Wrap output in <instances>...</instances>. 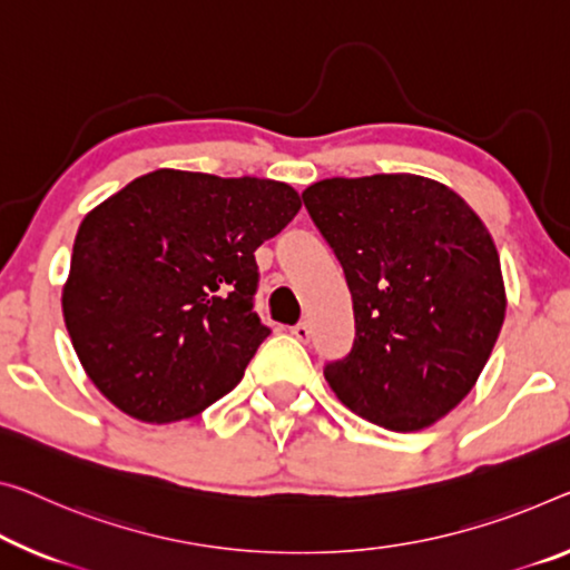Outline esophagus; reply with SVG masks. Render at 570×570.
<instances>
[{"label": "esophagus", "instance_id": "34e87169", "mask_svg": "<svg viewBox=\"0 0 570 570\" xmlns=\"http://www.w3.org/2000/svg\"><path fill=\"white\" fill-rule=\"evenodd\" d=\"M291 334L297 338V341H311V326L305 321L295 323V326L291 328Z\"/></svg>", "mask_w": 570, "mask_h": 570}]
</instances>
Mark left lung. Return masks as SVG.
<instances>
[{
    "instance_id": "left-lung-1",
    "label": "left lung",
    "mask_w": 570,
    "mask_h": 570,
    "mask_svg": "<svg viewBox=\"0 0 570 570\" xmlns=\"http://www.w3.org/2000/svg\"><path fill=\"white\" fill-rule=\"evenodd\" d=\"M303 204L354 303L352 352L323 366L348 410L410 433L474 387L504 323L497 247L466 200L410 173L328 178Z\"/></svg>"
}]
</instances>
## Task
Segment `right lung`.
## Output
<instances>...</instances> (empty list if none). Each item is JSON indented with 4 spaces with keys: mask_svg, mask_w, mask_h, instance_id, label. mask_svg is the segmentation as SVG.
<instances>
[{
    "mask_svg": "<svg viewBox=\"0 0 570 570\" xmlns=\"http://www.w3.org/2000/svg\"><path fill=\"white\" fill-rule=\"evenodd\" d=\"M277 180L155 170L78 226L68 336L111 405L145 423L194 417L232 392L269 328L255 252L295 214Z\"/></svg>",
    "mask_w": 570,
    "mask_h": 570,
    "instance_id": "add662e5",
    "label": "right lung"
}]
</instances>
